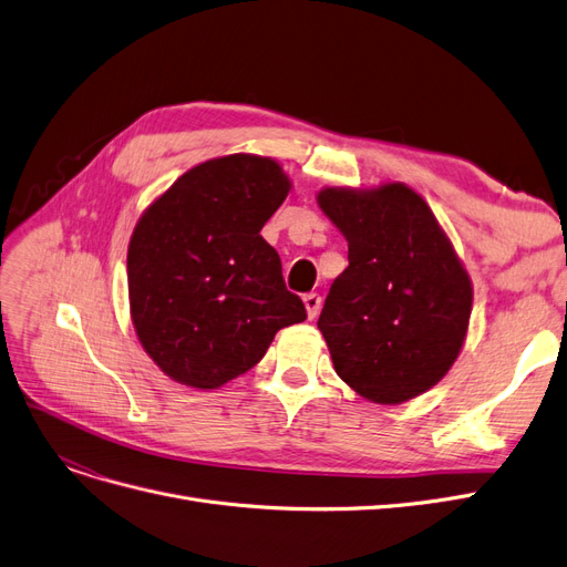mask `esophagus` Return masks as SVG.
I'll return each mask as SVG.
<instances>
[{"label":"esophagus","instance_id":"obj_1","mask_svg":"<svg viewBox=\"0 0 567 567\" xmlns=\"http://www.w3.org/2000/svg\"><path fill=\"white\" fill-rule=\"evenodd\" d=\"M305 307H307L309 319H316V316H319V311H321V296H319V292H307Z\"/></svg>","mask_w":567,"mask_h":567}]
</instances>
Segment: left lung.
Masks as SVG:
<instances>
[{"instance_id":"left-lung-1","label":"left lung","mask_w":567,"mask_h":567,"mask_svg":"<svg viewBox=\"0 0 567 567\" xmlns=\"http://www.w3.org/2000/svg\"><path fill=\"white\" fill-rule=\"evenodd\" d=\"M319 205L349 241L319 316L334 372L381 404L425 393L461 353L472 286L421 195L402 184L326 188Z\"/></svg>"}]
</instances>
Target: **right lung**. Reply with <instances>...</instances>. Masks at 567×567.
<instances>
[{"label": "right lung", "mask_w": 567, "mask_h": 567, "mask_svg": "<svg viewBox=\"0 0 567 567\" xmlns=\"http://www.w3.org/2000/svg\"><path fill=\"white\" fill-rule=\"evenodd\" d=\"M288 188L275 161L237 153L176 178L140 218L127 248L132 321L174 381L218 389L307 319L260 235Z\"/></svg>", "instance_id": "obj_1"}]
</instances>
